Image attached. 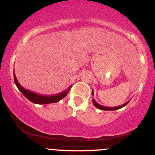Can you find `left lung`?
Segmentation results:
<instances>
[{
  "instance_id": "8db88e82",
  "label": "left lung",
  "mask_w": 155,
  "mask_h": 155,
  "mask_svg": "<svg viewBox=\"0 0 155 155\" xmlns=\"http://www.w3.org/2000/svg\"><path fill=\"white\" fill-rule=\"evenodd\" d=\"M92 103H93V105L94 106H95L96 108H97L98 109H101V110H104V111H114V110H117V109H120V108L124 107V106H126L127 104L129 103L127 102L125 103V104L122 105V106H117V107H106V106H101V105H100L98 104V103H97L95 101V100L94 98H92Z\"/></svg>"
}]
</instances>
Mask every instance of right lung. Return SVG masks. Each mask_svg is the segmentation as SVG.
Returning <instances> with one entry per match:
<instances>
[{
  "mask_svg": "<svg viewBox=\"0 0 155 155\" xmlns=\"http://www.w3.org/2000/svg\"><path fill=\"white\" fill-rule=\"evenodd\" d=\"M14 79H15V82L16 86L17 87L18 90L23 94V95L28 99L32 103L35 104H52V103H57L58 101L64 98L68 95L70 89L71 88L72 85H71L67 90H65L63 92H60L58 95H55L52 96H44L41 95H38V94L35 93V92L30 91V90H26L23 87L21 86V84L17 81L16 76H14Z\"/></svg>",
  "mask_w": 155,
  "mask_h": 155,
  "instance_id": "obj_1",
  "label": "right lung"
}]
</instances>
